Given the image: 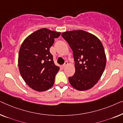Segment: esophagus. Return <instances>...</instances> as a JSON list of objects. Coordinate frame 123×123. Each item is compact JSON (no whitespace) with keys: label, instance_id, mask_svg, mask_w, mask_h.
<instances>
[{"label":"esophagus","instance_id":"1","mask_svg":"<svg viewBox=\"0 0 123 123\" xmlns=\"http://www.w3.org/2000/svg\"><path fill=\"white\" fill-rule=\"evenodd\" d=\"M67 65H68V62H67V61H65V63H64L63 65H62V67H65L66 66H67Z\"/></svg>","mask_w":123,"mask_h":123}]
</instances>
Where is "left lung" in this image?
I'll list each match as a JSON object with an SVG mask.
<instances>
[{"instance_id":"obj_1","label":"left lung","mask_w":123,"mask_h":123,"mask_svg":"<svg viewBox=\"0 0 123 123\" xmlns=\"http://www.w3.org/2000/svg\"><path fill=\"white\" fill-rule=\"evenodd\" d=\"M62 36L73 51L75 72L68 77L71 85L79 91L87 90L103 75L106 63L103 45L94 34L83 30L67 31Z\"/></svg>"}]
</instances>
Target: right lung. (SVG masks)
Masks as SVG:
<instances>
[{
    "label": "right lung",
    "mask_w": 123,
    "mask_h": 123,
    "mask_svg": "<svg viewBox=\"0 0 123 123\" xmlns=\"http://www.w3.org/2000/svg\"><path fill=\"white\" fill-rule=\"evenodd\" d=\"M61 32L42 28L28 36L18 55L20 75L31 88L37 91L47 90L53 85L60 67L55 65L49 48Z\"/></svg>",
    "instance_id": "right-lung-1"
}]
</instances>
